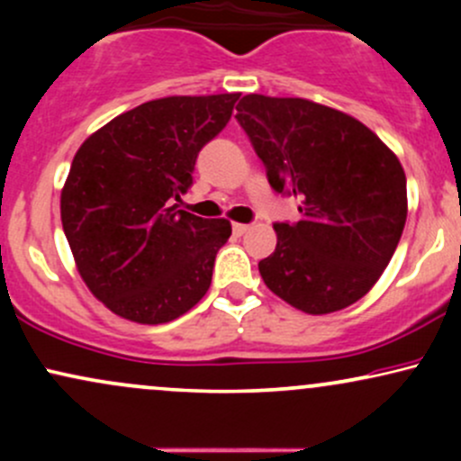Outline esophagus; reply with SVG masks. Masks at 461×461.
Listing matches in <instances>:
<instances>
[{
    "mask_svg": "<svg viewBox=\"0 0 461 461\" xmlns=\"http://www.w3.org/2000/svg\"><path fill=\"white\" fill-rule=\"evenodd\" d=\"M231 230H234L236 236H242V234H247V231H249V225H245V223H234V225H231Z\"/></svg>",
    "mask_w": 461,
    "mask_h": 461,
    "instance_id": "34e87169",
    "label": "esophagus"
}]
</instances>
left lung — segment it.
Masks as SVG:
<instances>
[{"label": "left lung", "instance_id": "left-lung-1", "mask_svg": "<svg viewBox=\"0 0 461 461\" xmlns=\"http://www.w3.org/2000/svg\"><path fill=\"white\" fill-rule=\"evenodd\" d=\"M238 123L275 193L299 199L297 223H275L264 284L305 314L356 303L388 267L407 219L399 158L366 125L299 97L245 95Z\"/></svg>", "mask_w": 461, "mask_h": 461}]
</instances>
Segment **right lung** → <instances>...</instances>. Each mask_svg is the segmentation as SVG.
<instances>
[{
	"label": "right lung",
	"instance_id": "right-lung-1",
	"mask_svg": "<svg viewBox=\"0 0 461 461\" xmlns=\"http://www.w3.org/2000/svg\"><path fill=\"white\" fill-rule=\"evenodd\" d=\"M238 97L153 99L77 149L60 194L62 230L82 279L114 314L160 325L208 293L230 221L171 201L193 186L199 151L225 128Z\"/></svg>",
	"mask_w": 461,
	"mask_h": 461
}]
</instances>
